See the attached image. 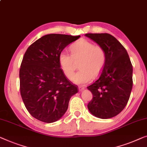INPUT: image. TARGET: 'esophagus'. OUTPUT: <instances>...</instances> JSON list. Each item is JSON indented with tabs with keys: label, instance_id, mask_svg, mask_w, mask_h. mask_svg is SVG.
Listing matches in <instances>:
<instances>
[{
	"label": "esophagus",
	"instance_id": "obj_1",
	"mask_svg": "<svg viewBox=\"0 0 147 147\" xmlns=\"http://www.w3.org/2000/svg\"><path fill=\"white\" fill-rule=\"evenodd\" d=\"M85 89V88H84V87H79V90H80V91H82L83 90H84Z\"/></svg>",
	"mask_w": 147,
	"mask_h": 147
}]
</instances>
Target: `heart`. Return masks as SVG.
Returning a JSON list of instances; mask_svg holds the SVG:
<instances>
[{"label": "heart", "instance_id": "obj_1", "mask_svg": "<svg viewBox=\"0 0 147 147\" xmlns=\"http://www.w3.org/2000/svg\"><path fill=\"white\" fill-rule=\"evenodd\" d=\"M71 55L65 51L59 53L58 61L61 69L67 78H71L79 64L80 69L71 78L72 82L79 86H84L101 74L106 63L104 49L95 46L87 40H81L71 46Z\"/></svg>", "mask_w": 147, "mask_h": 147}]
</instances>
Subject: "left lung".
<instances>
[{"mask_svg": "<svg viewBox=\"0 0 147 147\" xmlns=\"http://www.w3.org/2000/svg\"><path fill=\"white\" fill-rule=\"evenodd\" d=\"M86 37L103 48L106 63L99 78L88 87L93 97L89 112L100 119L117 115L127 104L133 88V65L126 49L109 34H86Z\"/></svg>", "mask_w": 147, "mask_h": 147, "instance_id": "left-lung-1", "label": "left lung"}]
</instances>
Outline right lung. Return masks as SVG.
Listing matches in <instances>:
<instances>
[{
  "mask_svg": "<svg viewBox=\"0 0 147 147\" xmlns=\"http://www.w3.org/2000/svg\"><path fill=\"white\" fill-rule=\"evenodd\" d=\"M80 36L50 34L31 44L20 65V89L28 112L36 119L54 123L68 108L78 87L67 80L59 66V53Z\"/></svg>",
  "mask_w": 147,
  "mask_h": 147,
  "instance_id": "add662e5",
  "label": "right lung"
}]
</instances>
